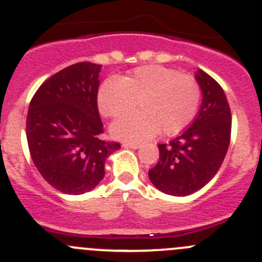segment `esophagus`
I'll use <instances>...</instances> for the list:
<instances>
[{"label": "esophagus", "instance_id": "1", "mask_svg": "<svg viewBox=\"0 0 262 262\" xmlns=\"http://www.w3.org/2000/svg\"><path fill=\"white\" fill-rule=\"evenodd\" d=\"M123 147H125V148H133V149H137L141 147V144L137 143V142H125V143H123Z\"/></svg>", "mask_w": 262, "mask_h": 262}]
</instances>
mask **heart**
Instances as JSON below:
<instances>
[{"instance_id": "b5f03b06", "label": "heart", "mask_w": 262, "mask_h": 262, "mask_svg": "<svg viewBox=\"0 0 262 262\" xmlns=\"http://www.w3.org/2000/svg\"><path fill=\"white\" fill-rule=\"evenodd\" d=\"M201 101L197 80L159 65L137 68L126 77L108 78L98 88L97 105L103 116L118 119L141 110L111 125V134L124 141H143L160 130L177 136L194 119Z\"/></svg>"}]
</instances>
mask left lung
<instances>
[{
  "mask_svg": "<svg viewBox=\"0 0 262 262\" xmlns=\"http://www.w3.org/2000/svg\"><path fill=\"white\" fill-rule=\"evenodd\" d=\"M195 80L202 91L199 115L180 136L159 144V162L148 171L157 189L179 197L197 192L216 175L232 132L229 103L219 83L201 69Z\"/></svg>",
  "mask_w": 262,
  "mask_h": 262,
  "instance_id": "left-lung-1",
  "label": "left lung"
}]
</instances>
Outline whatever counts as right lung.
<instances>
[{
    "mask_svg": "<svg viewBox=\"0 0 262 262\" xmlns=\"http://www.w3.org/2000/svg\"><path fill=\"white\" fill-rule=\"evenodd\" d=\"M101 65L78 62L48 78L30 101L27 139L43 179L65 194L92 190L120 143L100 138L97 106Z\"/></svg>",
    "mask_w": 262,
    "mask_h": 262,
    "instance_id": "obj_1",
    "label": "right lung"
}]
</instances>
